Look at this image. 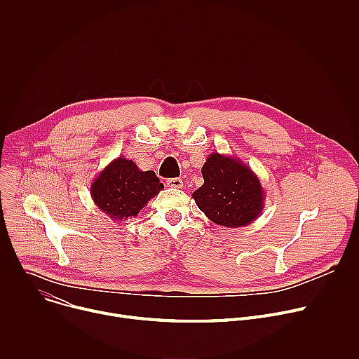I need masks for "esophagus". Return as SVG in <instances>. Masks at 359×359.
I'll list each match as a JSON object with an SVG mask.
<instances>
[{
    "label": "esophagus",
    "instance_id": "34e87169",
    "mask_svg": "<svg viewBox=\"0 0 359 359\" xmlns=\"http://www.w3.org/2000/svg\"><path fill=\"white\" fill-rule=\"evenodd\" d=\"M168 186L173 187V189H182L183 187V180L182 179H169L168 180Z\"/></svg>",
    "mask_w": 359,
    "mask_h": 359
}]
</instances>
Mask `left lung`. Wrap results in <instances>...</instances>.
<instances>
[{"instance_id": "left-lung-1", "label": "left lung", "mask_w": 359, "mask_h": 359, "mask_svg": "<svg viewBox=\"0 0 359 359\" xmlns=\"http://www.w3.org/2000/svg\"><path fill=\"white\" fill-rule=\"evenodd\" d=\"M204 183L191 196L197 208L223 227H244L260 217L266 191L250 166L213 151L201 168Z\"/></svg>"}]
</instances>
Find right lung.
Instances as JSON below:
<instances>
[{
	"label": "right lung",
	"mask_w": 359,
	"mask_h": 359,
	"mask_svg": "<svg viewBox=\"0 0 359 359\" xmlns=\"http://www.w3.org/2000/svg\"><path fill=\"white\" fill-rule=\"evenodd\" d=\"M162 189L163 183L155 172H143L133 161L121 156L95 177L90 196L100 212L114 222H122L136 217Z\"/></svg>",
	"instance_id": "right-lung-1"
}]
</instances>
